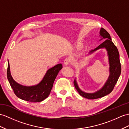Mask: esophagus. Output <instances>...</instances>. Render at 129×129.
I'll use <instances>...</instances> for the list:
<instances>
[{"label":"esophagus","instance_id":"1","mask_svg":"<svg viewBox=\"0 0 129 129\" xmlns=\"http://www.w3.org/2000/svg\"><path fill=\"white\" fill-rule=\"evenodd\" d=\"M71 60L69 58H66L64 60V64L65 66H67L70 63Z\"/></svg>","mask_w":129,"mask_h":129}]
</instances>
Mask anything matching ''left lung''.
Masks as SVG:
<instances>
[{"instance_id":"8db88e82","label":"left lung","mask_w":129,"mask_h":129,"mask_svg":"<svg viewBox=\"0 0 129 129\" xmlns=\"http://www.w3.org/2000/svg\"><path fill=\"white\" fill-rule=\"evenodd\" d=\"M100 35L103 37V39L106 40L96 48L91 50L89 52V54H92V52L99 49L103 48L106 49L109 58L110 75L108 79L102 88L98 91L93 93H88L82 91L78 87L76 81L74 80V85L75 89L81 96L87 99L94 100L101 98L111 93L113 90L121 73V64L117 48L112 42L110 34L104 28H102L101 29Z\"/></svg>"}]
</instances>
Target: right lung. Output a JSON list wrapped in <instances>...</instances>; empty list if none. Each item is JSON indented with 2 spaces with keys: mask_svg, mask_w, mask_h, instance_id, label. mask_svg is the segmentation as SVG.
<instances>
[{
  "mask_svg": "<svg viewBox=\"0 0 129 129\" xmlns=\"http://www.w3.org/2000/svg\"><path fill=\"white\" fill-rule=\"evenodd\" d=\"M62 64L59 63L49 69L41 82L37 85L26 86L17 83L11 77L10 65L8 62L7 77L10 86L17 97L30 102H39L44 100L51 92L56 77L61 69Z\"/></svg>",
  "mask_w": 129,
  "mask_h": 129,
  "instance_id": "obj_1",
  "label": "right lung"
}]
</instances>
